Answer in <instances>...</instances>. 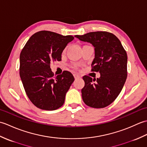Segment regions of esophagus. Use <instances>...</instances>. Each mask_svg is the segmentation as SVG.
I'll list each match as a JSON object with an SVG mask.
<instances>
[{
    "label": "esophagus",
    "mask_w": 147,
    "mask_h": 147,
    "mask_svg": "<svg viewBox=\"0 0 147 147\" xmlns=\"http://www.w3.org/2000/svg\"><path fill=\"white\" fill-rule=\"evenodd\" d=\"M73 75H74V78H75V79L78 78H80V76L79 75V74H77V73H74Z\"/></svg>",
    "instance_id": "obj_1"
}]
</instances>
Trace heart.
Returning a JSON list of instances; mask_svg holds the SVG:
<instances>
[{"label":"heart","mask_w":147,"mask_h":147,"mask_svg":"<svg viewBox=\"0 0 147 147\" xmlns=\"http://www.w3.org/2000/svg\"><path fill=\"white\" fill-rule=\"evenodd\" d=\"M65 51H66V49H65L64 50V51H63V53H64V52H65Z\"/></svg>","instance_id":"obj_1"}]
</instances>
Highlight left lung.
<instances>
[{
	"mask_svg": "<svg viewBox=\"0 0 147 147\" xmlns=\"http://www.w3.org/2000/svg\"><path fill=\"white\" fill-rule=\"evenodd\" d=\"M81 41L92 43L95 58L92 71L99 72L100 77L92 79L84 76L82 90L85 104L93 108H104L113 102L123 89L127 78L126 52L120 40L107 32H90L76 35Z\"/></svg>",
	"mask_w": 147,
	"mask_h": 147,
	"instance_id": "obj_1",
	"label": "left lung"
}]
</instances>
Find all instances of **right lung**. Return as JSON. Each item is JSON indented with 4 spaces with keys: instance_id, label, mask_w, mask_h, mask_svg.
<instances>
[{
    "instance_id": "add662e5",
    "label": "right lung",
    "mask_w": 147,
    "mask_h": 147,
    "mask_svg": "<svg viewBox=\"0 0 147 147\" xmlns=\"http://www.w3.org/2000/svg\"><path fill=\"white\" fill-rule=\"evenodd\" d=\"M74 39L49 31H40L30 37L20 54V75L30 101L42 110L54 111L64 104L74 78L70 72L54 76L53 62L61 61L67 43Z\"/></svg>"
}]
</instances>
